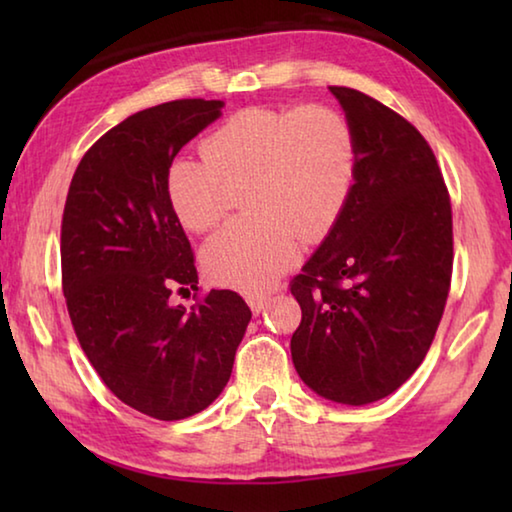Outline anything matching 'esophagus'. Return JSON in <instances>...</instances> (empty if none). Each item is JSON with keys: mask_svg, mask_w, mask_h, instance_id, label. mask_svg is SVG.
Wrapping results in <instances>:
<instances>
[{"mask_svg": "<svg viewBox=\"0 0 512 512\" xmlns=\"http://www.w3.org/2000/svg\"><path fill=\"white\" fill-rule=\"evenodd\" d=\"M246 302L253 309V314H259L266 305H268V296H259V293H253V296H248Z\"/></svg>", "mask_w": 512, "mask_h": 512, "instance_id": "obj_1", "label": "esophagus"}]
</instances>
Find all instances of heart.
<instances>
[{
	"label": "heart",
	"mask_w": 512,
	"mask_h": 512,
	"mask_svg": "<svg viewBox=\"0 0 512 512\" xmlns=\"http://www.w3.org/2000/svg\"><path fill=\"white\" fill-rule=\"evenodd\" d=\"M357 137L327 106L235 112L203 140V155H178L164 171V196L178 223L207 232L230 207V185H244L250 216L225 225L203 246L212 280L241 291L266 289L296 262L300 241H323L350 203Z\"/></svg>",
	"instance_id": "obj_1"
}]
</instances>
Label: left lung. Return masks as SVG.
<instances>
[{
  "label": "left lung",
  "mask_w": 512,
  "mask_h": 512,
  "mask_svg": "<svg viewBox=\"0 0 512 512\" xmlns=\"http://www.w3.org/2000/svg\"><path fill=\"white\" fill-rule=\"evenodd\" d=\"M357 137V180L339 223L291 280L300 379L325 400L370 404L427 357L452 282V203L431 146L395 110L332 85Z\"/></svg>",
  "instance_id": "8db88e82"
}]
</instances>
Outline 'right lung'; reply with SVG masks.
Returning <instances> with one entry per match:
<instances>
[{
	"label": "right lung",
	"instance_id": "add662e5",
	"mask_svg": "<svg viewBox=\"0 0 512 512\" xmlns=\"http://www.w3.org/2000/svg\"><path fill=\"white\" fill-rule=\"evenodd\" d=\"M221 108L178 99L135 112L90 146L65 201L60 266L76 339L103 384L155 420L189 418L221 395L250 323L228 289L192 309L169 300L176 287L198 291V273L164 171Z\"/></svg>",
	"mask_w": 512,
	"mask_h": 512
}]
</instances>
